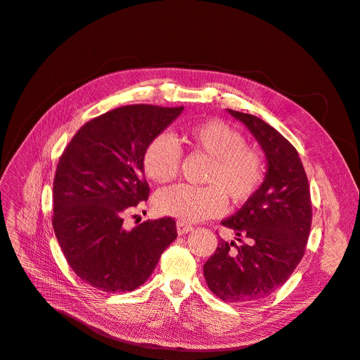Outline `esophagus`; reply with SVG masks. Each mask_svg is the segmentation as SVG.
<instances>
[{"label": "esophagus", "mask_w": 360, "mask_h": 360, "mask_svg": "<svg viewBox=\"0 0 360 360\" xmlns=\"http://www.w3.org/2000/svg\"><path fill=\"white\" fill-rule=\"evenodd\" d=\"M192 230H193L192 224H187V222H184V221L177 222V233L179 234H186V233H189Z\"/></svg>", "instance_id": "obj_1"}]
</instances>
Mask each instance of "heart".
Segmentation results:
<instances>
[{
  "label": "heart",
  "mask_w": 360,
  "mask_h": 360,
  "mask_svg": "<svg viewBox=\"0 0 360 360\" xmlns=\"http://www.w3.org/2000/svg\"><path fill=\"white\" fill-rule=\"evenodd\" d=\"M183 138L192 149L212 160L203 181L205 187L179 184L155 196V210L165 217L196 222L219 217L227 198L234 205L249 200L261 187L266 161L262 150L245 145L243 134L218 118L189 126ZM143 171L158 184L173 181L180 171L181 153L168 134L153 138L143 152Z\"/></svg>",
  "instance_id": "heart-1"
}]
</instances>
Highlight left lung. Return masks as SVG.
<instances>
[{
    "label": "left lung",
    "mask_w": 360,
    "mask_h": 360,
    "mask_svg": "<svg viewBox=\"0 0 360 360\" xmlns=\"http://www.w3.org/2000/svg\"><path fill=\"white\" fill-rule=\"evenodd\" d=\"M261 145L265 180L243 207L221 222L236 240H219L203 265L211 292L224 302H255L280 288L302 261L312 224L307 176L296 148L264 120L229 110Z\"/></svg>",
    "instance_id": "8db88e82"
}]
</instances>
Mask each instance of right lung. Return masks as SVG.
<instances>
[{
	"label": "right lung",
	"instance_id": "1",
	"mask_svg": "<svg viewBox=\"0 0 360 360\" xmlns=\"http://www.w3.org/2000/svg\"><path fill=\"white\" fill-rule=\"evenodd\" d=\"M183 107L126 105L82 126L60 157L54 177L53 227L70 268L107 293L142 285L176 240V221L164 217L126 230L123 217L146 200L148 143Z\"/></svg>",
	"mask_w": 360,
	"mask_h": 360
}]
</instances>
